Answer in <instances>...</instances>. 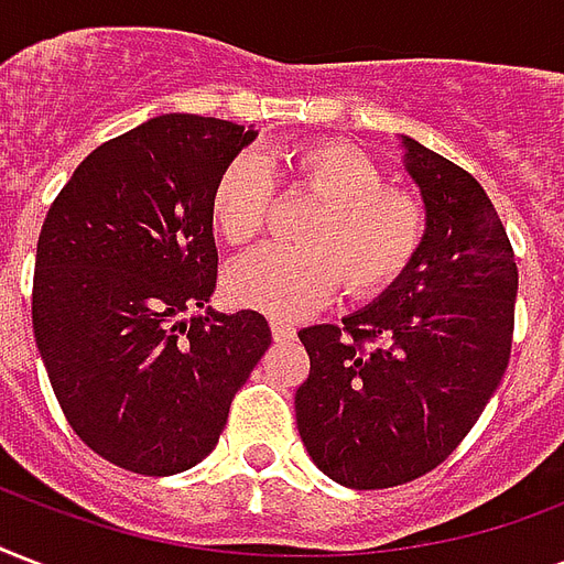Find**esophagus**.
I'll return each instance as SVG.
<instances>
[{
  "mask_svg": "<svg viewBox=\"0 0 564 564\" xmlns=\"http://www.w3.org/2000/svg\"><path fill=\"white\" fill-rule=\"evenodd\" d=\"M272 337L278 339V343H283V339H292V337H295V328H292V325H286V322H281V319H272Z\"/></svg>",
  "mask_w": 564,
  "mask_h": 564,
  "instance_id": "obj_1",
  "label": "esophagus"
}]
</instances>
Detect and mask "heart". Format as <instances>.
Instances as JSON below:
<instances>
[{"mask_svg":"<svg viewBox=\"0 0 564 564\" xmlns=\"http://www.w3.org/2000/svg\"><path fill=\"white\" fill-rule=\"evenodd\" d=\"M230 159L213 183L209 218L227 242H251L269 218L274 180L307 188L319 209L307 218V245H263L227 269L236 304L295 319L346 283L355 299L390 290L414 265L429 236V213L411 188L384 183L381 167L337 139L295 144L281 159Z\"/></svg>","mask_w":564,"mask_h":564,"instance_id":"heart-1","label":"heart"}]
</instances>
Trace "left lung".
Instances as JSON below:
<instances>
[{
	"mask_svg": "<svg viewBox=\"0 0 564 564\" xmlns=\"http://www.w3.org/2000/svg\"><path fill=\"white\" fill-rule=\"evenodd\" d=\"M429 236L414 265L343 325L299 330L311 372L299 435L319 470L358 491L414 482L462 446L506 376L518 265L473 174L405 139Z\"/></svg>",
	"mask_w": 564,
	"mask_h": 564,
	"instance_id": "obj_1",
	"label": "left lung"
}]
</instances>
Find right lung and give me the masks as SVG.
<instances>
[{"label": "right lung", "mask_w": 564, "mask_h": 564, "mask_svg": "<svg viewBox=\"0 0 564 564\" xmlns=\"http://www.w3.org/2000/svg\"><path fill=\"white\" fill-rule=\"evenodd\" d=\"M253 129L165 115L106 141L37 236L32 328L70 429L120 470L171 476L213 453L272 346L263 313L204 307L218 281L209 195Z\"/></svg>", "instance_id": "add662e5"}]
</instances>
